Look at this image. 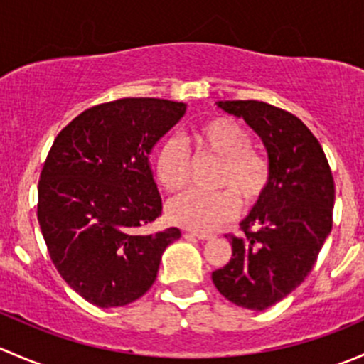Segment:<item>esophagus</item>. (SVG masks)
<instances>
[{"label":"esophagus","instance_id":"obj_1","mask_svg":"<svg viewBox=\"0 0 364 364\" xmlns=\"http://www.w3.org/2000/svg\"><path fill=\"white\" fill-rule=\"evenodd\" d=\"M188 236H193V237H197V240H200V241H208V240H213V234H209V232H197V230H188Z\"/></svg>","mask_w":364,"mask_h":364}]
</instances>
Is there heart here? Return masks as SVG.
Returning a JSON list of instances; mask_svg holds the SVG:
<instances>
[{
	"label": "heart",
	"mask_w": 364,
	"mask_h": 364,
	"mask_svg": "<svg viewBox=\"0 0 364 364\" xmlns=\"http://www.w3.org/2000/svg\"><path fill=\"white\" fill-rule=\"evenodd\" d=\"M192 142L200 156L218 159L215 172L216 192H186L167 205L168 218L193 230H209L240 211L255 205L271 185V164L260 151L252 148L253 137L245 124L227 116H215L197 124ZM192 174V160L185 146L176 139L160 144L155 156V176L167 192L185 188Z\"/></svg>",
	"instance_id": "heart-1"
}]
</instances>
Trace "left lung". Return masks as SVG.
Returning a JSON list of instances; mask_svg holds the SVG:
<instances>
[{
	"label": "left lung",
	"instance_id": "1",
	"mask_svg": "<svg viewBox=\"0 0 364 364\" xmlns=\"http://www.w3.org/2000/svg\"><path fill=\"white\" fill-rule=\"evenodd\" d=\"M243 117L267 149L271 185L241 222L243 236L227 234L232 257L213 271L225 299L266 310L301 285L333 227L335 181L324 149L294 114L266 102H218Z\"/></svg>",
	"mask_w": 364,
	"mask_h": 364
}]
</instances>
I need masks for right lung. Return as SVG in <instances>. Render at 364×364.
Returning a JSON list of instances; mask_svg holds the SVG:
<instances>
[{"label":"right lung","instance_id":"add662e5","mask_svg":"<svg viewBox=\"0 0 364 364\" xmlns=\"http://www.w3.org/2000/svg\"><path fill=\"white\" fill-rule=\"evenodd\" d=\"M185 112L183 102L119 98L86 109L54 139L36 216L58 273L91 304L144 296L181 236L176 227L148 232L161 215L149 153Z\"/></svg>","mask_w":364,"mask_h":364}]
</instances>
